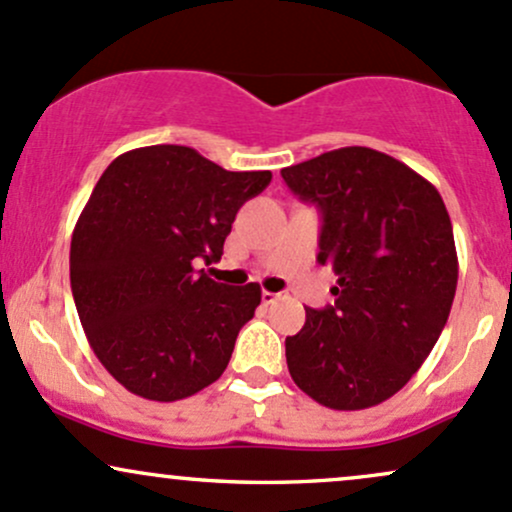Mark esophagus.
<instances>
[{"label":"esophagus","instance_id":"obj_1","mask_svg":"<svg viewBox=\"0 0 512 512\" xmlns=\"http://www.w3.org/2000/svg\"><path fill=\"white\" fill-rule=\"evenodd\" d=\"M279 296H282V294H274V291H262V301H265V303H274L279 299Z\"/></svg>","mask_w":512,"mask_h":512}]
</instances>
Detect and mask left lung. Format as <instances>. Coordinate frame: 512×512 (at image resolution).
Masks as SVG:
<instances>
[{"label": "left lung", "instance_id": "1", "mask_svg": "<svg viewBox=\"0 0 512 512\" xmlns=\"http://www.w3.org/2000/svg\"><path fill=\"white\" fill-rule=\"evenodd\" d=\"M286 187L323 218L318 262L335 303L306 308L286 338L291 379L320 406L362 411L401 391L440 338L457 291V250L440 192L372 148L284 167Z\"/></svg>", "mask_w": 512, "mask_h": 512}]
</instances>
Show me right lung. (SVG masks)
<instances>
[{"label":"right lung","instance_id":"right-lung-1","mask_svg":"<svg viewBox=\"0 0 512 512\" xmlns=\"http://www.w3.org/2000/svg\"><path fill=\"white\" fill-rule=\"evenodd\" d=\"M272 172H228L184 145L116 157L80 213L70 284L94 355L148 401H179L226 372L260 284L213 282L235 213Z\"/></svg>","mask_w":512,"mask_h":512}]
</instances>
